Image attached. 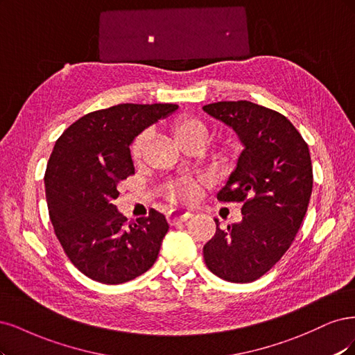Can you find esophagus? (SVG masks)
Masks as SVG:
<instances>
[{"label":"esophagus","mask_w":355,"mask_h":355,"mask_svg":"<svg viewBox=\"0 0 355 355\" xmlns=\"http://www.w3.org/2000/svg\"><path fill=\"white\" fill-rule=\"evenodd\" d=\"M191 215L189 211H182V209H173L168 214V223L171 225H174L177 223H182V221H187L189 218H191Z\"/></svg>","instance_id":"34e87169"}]
</instances>
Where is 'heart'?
Returning a JSON list of instances; mask_svg holds the SVG:
<instances>
[{
  "instance_id": "obj_1",
  "label": "heart",
  "mask_w": 355,
  "mask_h": 355,
  "mask_svg": "<svg viewBox=\"0 0 355 355\" xmlns=\"http://www.w3.org/2000/svg\"><path fill=\"white\" fill-rule=\"evenodd\" d=\"M171 130H173L175 139L181 143V146L191 144V143H199V144H207L209 140V127L205 123L202 119L198 116H191V115H182L178 116L171 123ZM148 143V132L140 134L132 143V159L134 162H141L146 146ZM168 196L173 200L178 202H194L200 194L199 186L194 182L193 180L189 178H182L177 182H173L168 187Z\"/></svg>"
}]
</instances>
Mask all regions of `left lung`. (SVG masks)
<instances>
[{
	"label": "left lung",
	"mask_w": 355,
	"mask_h": 355,
	"mask_svg": "<svg viewBox=\"0 0 355 355\" xmlns=\"http://www.w3.org/2000/svg\"><path fill=\"white\" fill-rule=\"evenodd\" d=\"M233 128L243 144L216 198L242 202V221L220 228L203 246L207 267L227 282L259 279L289 249L310 203L313 166L308 144L282 113L252 101L203 106Z\"/></svg>",
	"instance_id": "left-lung-1"
}]
</instances>
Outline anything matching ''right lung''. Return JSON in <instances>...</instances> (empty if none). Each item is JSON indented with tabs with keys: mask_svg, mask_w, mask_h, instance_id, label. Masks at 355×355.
Here are the masks:
<instances>
[{
	"mask_svg": "<svg viewBox=\"0 0 355 355\" xmlns=\"http://www.w3.org/2000/svg\"><path fill=\"white\" fill-rule=\"evenodd\" d=\"M177 109L122 103L79 118L55 141L44 177L50 220L67 258L87 277L119 284L155 264L166 218L150 209L128 223L115 199L119 182L134 174L135 137Z\"/></svg>",
	"mask_w": 355,
	"mask_h": 355,
	"instance_id": "1",
	"label": "right lung"
}]
</instances>
